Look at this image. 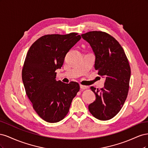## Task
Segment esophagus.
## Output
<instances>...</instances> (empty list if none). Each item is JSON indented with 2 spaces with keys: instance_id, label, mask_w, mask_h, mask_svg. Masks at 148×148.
Wrapping results in <instances>:
<instances>
[{
  "instance_id": "1",
  "label": "esophagus",
  "mask_w": 148,
  "mask_h": 148,
  "mask_svg": "<svg viewBox=\"0 0 148 148\" xmlns=\"http://www.w3.org/2000/svg\"><path fill=\"white\" fill-rule=\"evenodd\" d=\"M80 88L82 89H86L88 88V86H84V85H80Z\"/></svg>"
}]
</instances>
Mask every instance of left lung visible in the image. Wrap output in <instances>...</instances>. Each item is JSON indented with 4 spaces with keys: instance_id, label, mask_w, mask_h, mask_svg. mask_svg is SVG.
<instances>
[{
    "instance_id": "left-lung-1",
    "label": "left lung",
    "mask_w": 148,
    "mask_h": 148,
    "mask_svg": "<svg viewBox=\"0 0 148 148\" xmlns=\"http://www.w3.org/2000/svg\"><path fill=\"white\" fill-rule=\"evenodd\" d=\"M82 36L95 53V69L98 75L106 78L104 88H90L95 94L96 100L88 106V109L95 118L108 120L119 112L127 99L130 66L123 49L110 34L94 31Z\"/></svg>"
}]
</instances>
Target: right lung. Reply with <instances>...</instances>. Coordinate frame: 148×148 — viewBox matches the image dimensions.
I'll return each mask as SVG.
<instances>
[{
  "instance_id": "add662e5",
  "label": "right lung",
  "mask_w": 148,
  "mask_h": 148,
  "mask_svg": "<svg viewBox=\"0 0 148 148\" xmlns=\"http://www.w3.org/2000/svg\"><path fill=\"white\" fill-rule=\"evenodd\" d=\"M81 38L76 33L44 35L26 54L22 69L26 95L38 115L47 122L64 119L79 90L77 82L56 81V70L61 68L67 52Z\"/></svg>"
}]
</instances>
